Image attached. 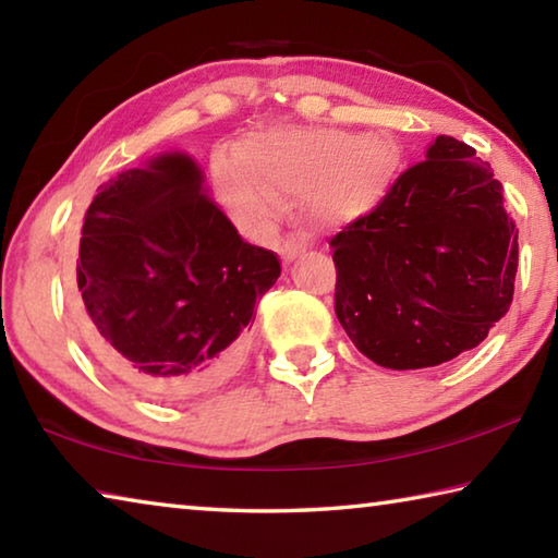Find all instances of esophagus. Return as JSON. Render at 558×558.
Listing matches in <instances>:
<instances>
[{
    "instance_id": "1",
    "label": "esophagus",
    "mask_w": 558,
    "mask_h": 558,
    "mask_svg": "<svg viewBox=\"0 0 558 558\" xmlns=\"http://www.w3.org/2000/svg\"><path fill=\"white\" fill-rule=\"evenodd\" d=\"M305 251H307V243L305 239H300V235H288V239L280 243V258L286 263H292Z\"/></svg>"
}]
</instances>
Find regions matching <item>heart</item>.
Returning a JSON list of instances; mask_svg holds the SVG:
<instances>
[{"instance_id":"obj_1","label":"heart","mask_w":558,"mask_h":558,"mask_svg":"<svg viewBox=\"0 0 558 558\" xmlns=\"http://www.w3.org/2000/svg\"><path fill=\"white\" fill-rule=\"evenodd\" d=\"M399 169L389 135L329 128H276L248 137L241 159L216 157L221 196L233 211L260 216L272 194H305L307 209L329 226L352 223L384 202Z\"/></svg>"}]
</instances>
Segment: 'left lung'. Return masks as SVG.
Wrapping results in <instances>:
<instances>
[{"label":"left lung","instance_id":"left-lung-1","mask_svg":"<svg viewBox=\"0 0 558 558\" xmlns=\"http://www.w3.org/2000/svg\"><path fill=\"white\" fill-rule=\"evenodd\" d=\"M517 233L489 162L438 135L372 214L329 241L337 319L386 369L446 364L512 305Z\"/></svg>","mask_w":558,"mask_h":558}]
</instances>
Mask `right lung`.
I'll use <instances>...</instances> for the list:
<instances>
[{
    "label": "right lung",
    "mask_w": 558,
    "mask_h": 558,
    "mask_svg": "<svg viewBox=\"0 0 558 558\" xmlns=\"http://www.w3.org/2000/svg\"><path fill=\"white\" fill-rule=\"evenodd\" d=\"M182 153L128 169L90 202L75 266L81 335L98 362L157 399L221 384L245 356L256 302L280 276L245 243Z\"/></svg>",
    "instance_id": "1"
}]
</instances>
